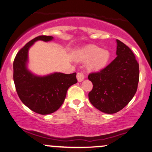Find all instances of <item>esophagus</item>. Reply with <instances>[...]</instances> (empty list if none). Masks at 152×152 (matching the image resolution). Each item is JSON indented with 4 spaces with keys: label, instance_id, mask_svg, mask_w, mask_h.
<instances>
[{
    "label": "esophagus",
    "instance_id": "1",
    "mask_svg": "<svg viewBox=\"0 0 152 152\" xmlns=\"http://www.w3.org/2000/svg\"><path fill=\"white\" fill-rule=\"evenodd\" d=\"M85 74L84 72H77V79L78 82H82L84 80V79L85 78Z\"/></svg>",
    "mask_w": 152,
    "mask_h": 152
}]
</instances>
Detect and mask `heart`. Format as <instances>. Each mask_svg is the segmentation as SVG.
Wrapping results in <instances>:
<instances>
[{
  "label": "heart",
  "instance_id": "obj_1",
  "mask_svg": "<svg viewBox=\"0 0 152 152\" xmlns=\"http://www.w3.org/2000/svg\"><path fill=\"white\" fill-rule=\"evenodd\" d=\"M110 58V53L108 50H102L96 45H88L80 51L79 60L88 61V68L91 70L98 71L107 66Z\"/></svg>",
  "mask_w": 152,
  "mask_h": 152
}]
</instances>
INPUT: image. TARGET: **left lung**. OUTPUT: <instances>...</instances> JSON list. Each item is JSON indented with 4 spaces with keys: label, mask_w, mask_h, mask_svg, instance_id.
<instances>
[{
    "label": "left lung",
    "mask_w": 152,
    "mask_h": 152,
    "mask_svg": "<svg viewBox=\"0 0 152 152\" xmlns=\"http://www.w3.org/2000/svg\"><path fill=\"white\" fill-rule=\"evenodd\" d=\"M117 57L105 68L91 72L93 83L91 103L100 111L114 114L125 107L135 96L139 82V64L132 50L117 40Z\"/></svg>",
    "instance_id": "8db88e82"
}]
</instances>
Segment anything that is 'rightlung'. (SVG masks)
<instances>
[{
	"instance_id": "right-lung-1",
	"label": "right lung",
	"mask_w": 152,
	"mask_h": 152,
	"mask_svg": "<svg viewBox=\"0 0 152 152\" xmlns=\"http://www.w3.org/2000/svg\"><path fill=\"white\" fill-rule=\"evenodd\" d=\"M52 39L46 35L35 37L19 51L13 63V80L19 98L29 109L43 115L56 112L64 103L68 88L77 82L76 72L37 77L26 69L29 47L37 40L47 42Z\"/></svg>"
}]
</instances>
